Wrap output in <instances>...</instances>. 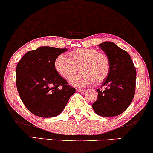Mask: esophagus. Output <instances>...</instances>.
I'll list each match as a JSON object with an SVG mask.
<instances>
[{
    "mask_svg": "<svg viewBox=\"0 0 153 153\" xmlns=\"http://www.w3.org/2000/svg\"><path fill=\"white\" fill-rule=\"evenodd\" d=\"M77 92H86V90H82V89H76Z\"/></svg>",
    "mask_w": 153,
    "mask_h": 153,
    "instance_id": "1",
    "label": "esophagus"
}]
</instances>
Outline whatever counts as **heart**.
I'll list each match as a JSON object with an SVG mask.
<instances>
[{
    "label": "heart",
    "instance_id": "b5f03b06",
    "mask_svg": "<svg viewBox=\"0 0 153 153\" xmlns=\"http://www.w3.org/2000/svg\"><path fill=\"white\" fill-rule=\"evenodd\" d=\"M68 56L61 54L54 61V68L60 76L69 80L80 68V73L73 77L70 82L76 87L98 85L107 79L111 65L106 54L97 50L79 48L69 52Z\"/></svg>",
    "mask_w": 153,
    "mask_h": 153
}]
</instances>
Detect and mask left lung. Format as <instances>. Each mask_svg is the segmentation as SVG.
Listing matches in <instances>:
<instances>
[{
    "label": "left lung",
    "mask_w": 153,
    "mask_h": 153,
    "mask_svg": "<svg viewBox=\"0 0 153 153\" xmlns=\"http://www.w3.org/2000/svg\"><path fill=\"white\" fill-rule=\"evenodd\" d=\"M105 52L111 65L109 74L102 86L97 89V99L92 104L97 114L101 117H116L129 107L136 90V70L132 59L126 51L111 42L99 44Z\"/></svg>",
    "instance_id": "obj_1"
}]
</instances>
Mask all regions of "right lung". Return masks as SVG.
Returning a JSON list of instances; mask_svg holds the SVG:
<instances>
[{
	"label": "right lung",
	"instance_id": "1",
	"mask_svg": "<svg viewBox=\"0 0 153 153\" xmlns=\"http://www.w3.org/2000/svg\"><path fill=\"white\" fill-rule=\"evenodd\" d=\"M65 51L67 49L41 46L25 53L17 63L19 95L29 111L37 117L60 114L75 92L54 68L56 58Z\"/></svg>",
	"mask_w": 153,
	"mask_h": 153
}]
</instances>
